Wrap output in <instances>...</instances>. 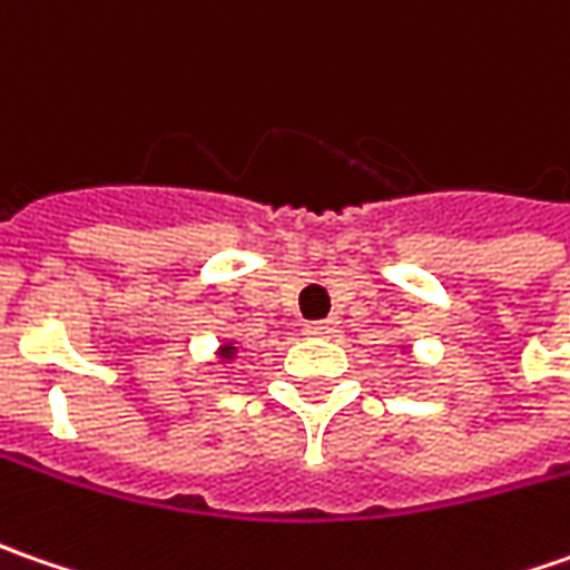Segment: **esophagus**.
<instances>
[{
  "label": "esophagus",
  "mask_w": 570,
  "mask_h": 570,
  "mask_svg": "<svg viewBox=\"0 0 570 570\" xmlns=\"http://www.w3.org/2000/svg\"><path fill=\"white\" fill-rule=\"evenodd\" d=\"M337 318H324V322H308L305 324V334L308 337H334L337 334Z\"/></svg>",
  "instance_id": "obj_1"
}]
</instances>
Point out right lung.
Listing matches in <instances>:
<instances>
[{"label": "right lung", "mask_w": 570, "mask_h": 570, "mask_svg": "<svg viewBox=\"0 0 570 570\" xmlns=\"http://www.w3.org/2000/svg\"><path fill=\"white\" fill-rule=\"evenodd\" d=\"M239 353H243V346H239V341H220V346H217V353H214V360L217 363H239ZM214 365V363H207Z\"/></svg>", "instance_id": "add662e5"}]
</instances>
